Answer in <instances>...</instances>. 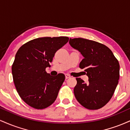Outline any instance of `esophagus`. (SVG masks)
<instances>
[{"instance_id":"obj_1","label":"esophagus","mask_w":130,"mask_h":130,"mask_svg":"<svg viewBox=\"0 0 130 130\" xmlns=\"http://www.w3.org/2000/svg\"><path fill=\"white\" fill-rule=\"evenodd\" d=\"M70 76L69 75V74H65V78L68 79V78H70Z\"/></svg>"}]
</instances>
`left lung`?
<instances>
[{
	"label": "left lung",
	"mask_w": 130,
	"mask_h": 130,
	"mask_svg": "<svg viewBox=\"0 0 130 130\" xmlns=\"http://www.w3.org/2000/svg\"><path fill=\"white\" fill-rule=\"evenodd\" d=\"M69 43L84 57L79 68L89 77L87 84L76 78L74 96L84 108L100 109L111 100L119 83V61L109 47L96 41L76 38H70Z\"/></svg>",
	"instance_id": "8db88e82"
}]
</instances>
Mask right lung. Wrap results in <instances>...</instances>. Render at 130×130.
Wrapping results in <instances>:
<instances>
[{
  "label": "right lung",
  "instance_id": "right-lung-1",
  "mask_svg": "<svg viewBox=\"0 0 130 130\" xmlns=\"http://www.w3.org/2000/svg\"><path fill=\"white\" fill-rule=\"evenodd\" d=\"M68 40L67 37L36 38L23 44L16 53L11 68L13 81L20 97L30 106L42 109L56 100L65 76L62 73L52 76L46 68Z\"/></svg>",
  "mask_w": 130,
  "mask_h": 130
}]
</instances>
